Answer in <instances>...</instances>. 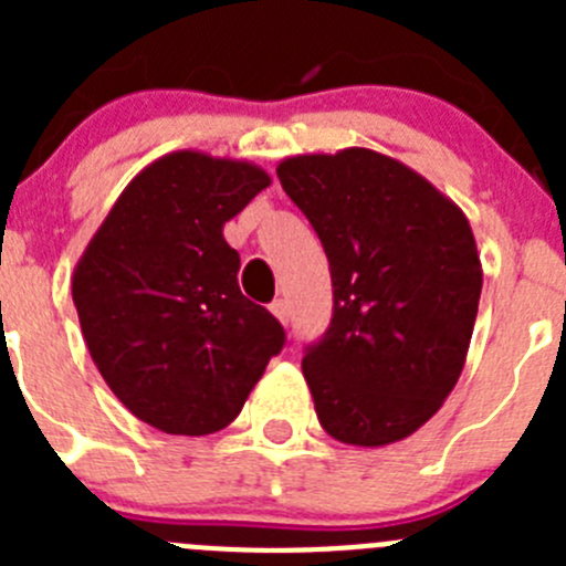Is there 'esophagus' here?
Returning <instances> with one entry per match:
<instances>
[{"mask_svg":"<svg viewBox=\"0 0 566 566\" xmlns=\"http://www.w3.org/2000/svg\"><path fill=\"white\" fill-rule=\"evenodd\" d=\"M272 314L280 319V323H283V326H286L289 317H292V308H289V300H283V297L274 300V303H272Z\"/></svg>","mask_w":566,"mask_h":566,"instance_id":"1","label":"esophagus"}]
</instances>
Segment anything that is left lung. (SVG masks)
I'll return each mask as SVG.
<instances>
[{"mask_svg": "<svg viewBox=\"0 0 566 566\" xmlns=\"http://www.w3.org/2000/svg\"><path fill=\"white\" fill-rule=\"evenodd\" d=\"M277 178L332 266V326L303 357L323 431L357 448L411 437L468 359L482 294L468 218L428 178L365 147L292 155Z\"/></svg>", "mask_w": 566, "mask_h": 566, "instance_id": "obj_1", "label": "left lung"}]
</instances>
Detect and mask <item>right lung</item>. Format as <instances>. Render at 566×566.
Segmentation results:
<instances>
[{"instance_id": "add662e5", "label": "right lung", "mask_w": 566, "mask_h": 566, "mask_svg": "<svg viewBox=\"0 0 566 566\" xmlns=\"http://www.w3.org/2000/svg\"><path fill=\"white\" fill-rule=\"evenodd\" d=\"M266 169L175 149L124 187L73 272L84 343L133 417L207 437L240 413L286 334L240 294L223 238Z\"/></svg>"}]
</instances>
